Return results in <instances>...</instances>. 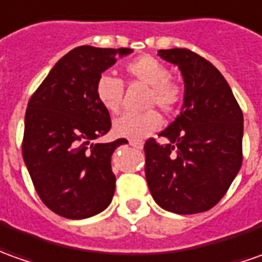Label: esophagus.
<instances>
[{
    "mask_svg": "<svg viewBox=\"0 0 262 262\" xmlns=\"http://www.w3.org/2000/svg\"><path fill=\"white\" fill-rule=\"evenodd\" d=\"M129 145H131V147H134V148H137V149H142V147H144V144L140 141H129Z\"/></svg>",
    "mask_w": 262,
    "mask_h": 262,
    "instance_id": "34e87169",
    "label": "esophagus"
}]
</instances>
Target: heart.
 Listing matches in <instances>:
<instances>
[{"label":"heart","mask_w":262,"mask_h":262,"mask_svg":"<svg viewBox=\"0 0 262 262\" xmlns=\"http://www.w3.org/2000/svg\"><path fill=\"white\" fill-rule=\"evenodd\" d=\"M128 77L148 86L147 105H157L164 113H169L177 107L181 100V88L174 81L169 79L167 67L158 59L149 55H141L129 61L125 66ZM124 84L110 74H102L97 79L95 94L100 104L110 113H117L122 102ZM162 124L161 117L157 111H147L142 114L127 113L114 121V134L128 138L133 141H140L142 138L160 129Z\"/></svg>","instance_id":"1"}]
</instances>
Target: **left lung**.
<instances>
[{"mask_svg":"<svg viewBox=\"0 0 262 262\" xmlns=\"http://www.w3.org/2000/svg\"><path fill=\"white\" fill-rule=\"evenodd\" d=\"M184 79L180 115L160 137L148 140L145 177L151 195L174 214L212 208L225 195L243 162L244 118L228 82L215 67L185 48L160 50Z\"/></svg>","mask_w":262,"mask_h":262,"instance_id":"obj_1","label":"left lung"}]
</instances>
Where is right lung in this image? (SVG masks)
<instances>
[{
	"label": "right lung",
	"instance_id": "add662e5",
	"mask_svg": "<svg viewBox=\"0 0 262 262\" xmlns=\"http://www.w3.org/2000/svg\"><path fill=\"white\" fill-rule=\"evenodd\" d=\"M131 52L129 48L77 47L52 67L28 102L24 162L42 203L61 217L90 218L113 201L111 157L128 141L94 144L111 128L95 84L117 57Z\"/></svg>",
	"mask_w": 262,
	"mask_h": 262
}]
</instances>
